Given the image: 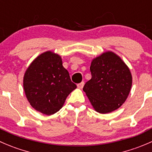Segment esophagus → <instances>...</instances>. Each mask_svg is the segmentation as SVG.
<instances>
[{
	"label": "esophagus",
	"instance_id": "1",
	"mask_svg": "<svg viewBox=\"0 0 152 152\" xmlns=\"http://www.w3.org/2000/svg\"><path fill=\"white\" fill-rule=\"evenodd\" d=\"M84 85H85V82H81V83L78 84L77 87H78V88H80V89H82V88L84 87Z\"/></svg>",
	"mask_w": 152,
	"mask_h": 152
}]
</instances>
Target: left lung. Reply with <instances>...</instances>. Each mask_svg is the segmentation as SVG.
<instances>
[{
  "label": "left lung",
  "mask_w": 152,
  "mask_h": 152,
  "mask_svg": "<svg viewBox=\"0 0 152 152\" xmlns=\"http://www.w3.org/2000/svg\"><path fill=\"white\" fill-rule=\"evenodd\" d=\"M91 79L83 91L96 111L107 113L118 109L127 99L132 85L130 70L113 52H106L93 59Z\"/></svg>",
  "instance_id": "8db88e82"
}]
</instances>
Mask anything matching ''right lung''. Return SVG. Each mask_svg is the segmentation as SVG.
Masks as SVG:
<instances>
[{"label": "right lung", "mask_w": 152, "mask_h": 152, "mask_svg": "<svg viewBox=\"0 0 152 152\" xmlns=\"http://www.w3.org/2000/svg\"><path fill=\"white\" fill-rule=\"evenodd\" d=\"M76 88L60 56L48 51L37 57L23 76V89L33 108L51 115L61 108L67 96Z\"/></svg>", "instance_id": "obj_1"}]
</instances>
